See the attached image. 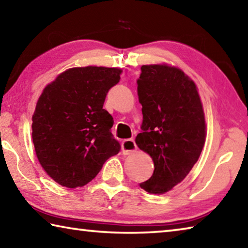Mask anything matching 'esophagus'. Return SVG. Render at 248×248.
I'll return each mask as SVG.
<instances>
[{
    "instance_id": "34e87169",
    "label": "esophagus",
    "mask_w": 248,
    "mask_h": 248,
    "mask_svg": "<svg viewBox=\"0 0 248 248\" xmlns=\"http://www.w3.org/2000/svg\"><path fill=\"white\" fill-rule=\"evenodd\" d=\"M121 148H123V154L124 155H130L133 152H136L137 150V144L134 140L132 139H127L123 141V144H121Z\"/></svg>"
}]
</instances>
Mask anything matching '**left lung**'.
<instances>
[{
  "mask_svg": "<svg viewBox=\"0 0 248 248\" xmlns=\"http://www.w3.org/2000/svg\"><path fill=\"white\" fill-rule=\"evenodd\" d=\"M138 79L142 132L136 143L150 154L154 171L140 187L163 195L182 183L198 161L207 125L196 83L184 71L166 63L145 64Z\"/></svg>",
  "mask_w": 248,
  "mask_h": 248,
  "instance_id": "1",
  "label": "left lung"
}]
</instances>
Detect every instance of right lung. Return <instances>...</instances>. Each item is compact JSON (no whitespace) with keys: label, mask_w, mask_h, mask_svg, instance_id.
I'll return each instance as SVG.
<instances>
[{"label":"right lung","mask_w":248,"mask_h":248,"mask_svg":"<svg viewBox=\"0 0 248 248\" xmlns=\"http://www.w3.org/2000/svg\"><path fill=\"white\" fill-rule=\"evenodd\" d=\"M123 69L71 68L45 87L32 115L31 138L40 165L68 188L89 184L120 145L110 132L112 117L103 109Z\"/></svg>","instance_id":"add662e5"}]
</instances>
